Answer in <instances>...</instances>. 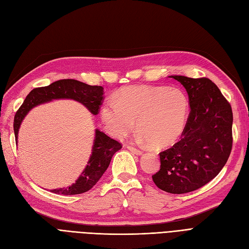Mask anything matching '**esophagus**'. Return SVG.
Listing matches in <instances>:
<instances>
[{
	"label": "esophagus",
	"instance_id": "1",
	"mask_svg": "<svg viewBox=\"0 0 249 249\" xmlns=\"http://www.w3.org/2000/svg\"><path fill=\"white\" fill-rule=\"evenodd\" d=\"M127 149L129 150L131 153H133V154H136V155H142V150H140V149H138V148H135V147H133V146H131V145H128L127 146Z\"/></svg>",
	"mask_w": 249,
	"mask_h": 249
}]
</instances>
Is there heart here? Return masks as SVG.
<instances>
[{"mask_svg":"<svg viewBox=\"0 0 249 249\" xmlns=\"http://www.w3.org/2000/svg\"><path fill=\"white\" fill-rule=\"evenodd\" d=\"M189 102L177 88L133 86L109 97L101 118L109 134L123 139L138 129L153 147L171 146L179 140L187 123Z\"/></svg>","mask_w":249,"mask_h":249,"instance_id":"obj_1","label":"heart"}]
</instances>
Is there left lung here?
Listing matches in <instances>:
<instances>
[{
	"mask_svg": "<svg viewBox=\"0 0 249 249\" xmlns=\"http://www.w3.org/2000/svg\"><path fill=\"white\" fill-rule=\"evenodd\" d=\"M186 89L190 113L182 139L159 153L156 186L181 195L206 185L222 170L232 146V111L218 87L207 77L172 75Z\"/></svg>",
	"mask_w": 249,
	"mask_h": 249,
	"instance_id": "1",
	"label": "left lung"
}]
</instances>
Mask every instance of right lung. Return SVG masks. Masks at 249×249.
I'll return each instance as SVG.
<instances>
[{"instance_id":"right-lung-1","label":"right lung","mask_w":249,"mask_h":249,"mask_svg":"<svg viewBox=\"0 0 249 249\" xmlns=\"http://www.w3.org/2000/svg\"><path fill=\"white\" fill-rule=\"evenodd\" d=\"M103 94L101 86H90L75 79H61L50 86L33 89L14 116L13 128L15 140L18 142V130L23 118L32 108L39 104L53 99H73L83 103L93 115H97L102 104ZM121 148L122 145L118 141L96 129L92 155L79 178L71 186L53 189L52 192L64 196H73L90 190L107 170L111 157Z\"/></svg>"}]
</instances>
